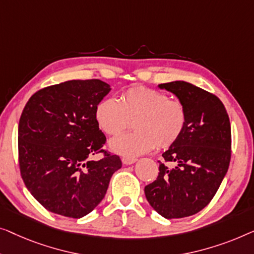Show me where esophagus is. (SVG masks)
I'll return each mask as SVG.
<instances>
[{
  "label": "esophagus",
  "instance_id": "obj_1",
  "mask_svg": "<svg viewBox=\"0 0 254 254\" xmlns=\"http://www.w3.org/2000/svg\"><path fill=\"white\" fill-rule=\"evenodd\" d=\"M135 161H137V159L135 158H123L122 159V162L126 164V166H130V164L134 163Z\"/></svg>",
  "mask_w": 254,
  "mask_h": 254
}]
</instances>
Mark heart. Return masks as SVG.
Returning <instances> with one entry per match:
<instances>
[{"instance_id": "b5f03b06", "label": "heart", "mask_w": 254, "mask_h": 254, "mask_svg": "<svg viewBox=\"0 0 254 254\" xmlns=\"http://www.w3.org/2000/svg\"><path fill=\"white\" fill-rule=\"evenodd\" d=\"M99 127L109 135L127 128L132 121L134 131L113 138L109 147L126 158H134L155 147L167 148L183 133L188 114L185 106L167 94L146 87L122 93L119 101L107 98L95 108Z\"/></svg>"}]
</instances>
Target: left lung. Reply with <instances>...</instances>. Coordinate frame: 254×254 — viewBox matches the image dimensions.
<instances>
[{
	"label": "left lung",
	"mask_w": 254,
	"mask_h": 254,
	"mask_svg": "<svg viewBox=\"0 0 254 254\" xmlns=\"http://www.w3.org/2000/svg\"><path fill=\"white\" fill-rule=\"evenodd\" d=\"M187 109L183 133L163 153L159 176L145 187L154 210L181 219L208 205L226 176L231 156V127L227 110L212 93L183 80L160 84Z\"/></svg>",
	"instance_id": "obj_1"
}]
</instances>
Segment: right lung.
<instances>
[{"instance_id": "right-lung-1", "label": "right lung", "mask_w": 254, "mask_h": 254, "mask_svg": "<svg viewBox=\"0 0 254 254\" xmlns=\"http://www.w3.org/2000/svg\"><path fill=\"white\" fill-rule=\"evenodd\" d=\"M99 79L69 80L31 96L18 126L20 175L49 212L80 219L105 198L120 156L103 151L106 135L95 121L98 103L110 92ZM103 152L98 162L89 158Z\"/></svg>"}]
</instances>
